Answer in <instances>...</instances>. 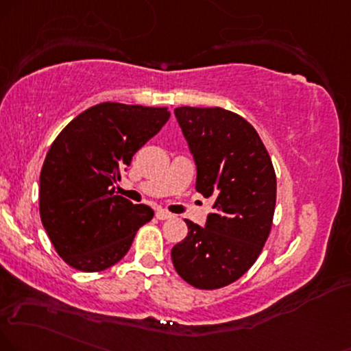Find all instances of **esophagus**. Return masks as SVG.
Listing matches in <instances>:
<instances>
[{
	"mask_svg": "<svg viewBox=\"0 0 351 351\" xmlns=\"http://www.w3.org/2000/svg\"><path fill=\"white\" fill-rule=\"evenodd\" d=\"M156 218H158V219H169V218H172V215L169 213L167 210H158V211H156Z\"/></svg>",
	"mask_w": 351,
	"mask_h": 351,
	"instance_id": "34e87169",
	"label": "esophagus"
}]
</instances>
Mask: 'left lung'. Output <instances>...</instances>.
I'll use <instances>...</instances> for the list:
<instances>
[{"mask_svg": "<svg viewBox=\"0 0 351 351\" xmlns=\"http://www.w3.org/2000/svg\"><path fill=\"white\" fill-rule=\"evenodd\" d=\"M197 164L195 189L213 200L205 226L185 219L187 237L171 250L180 278L198 289L239 280L270 234L276 176L270 154L247 120L221 107L174 110Z\"/></svg>", "mask_w": 351, "mask_h": 351, "instance_id": "1", "label": "left lung"}]
</instances>
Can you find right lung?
I'll use <instances>...</instances> for the list:
<instances>
[{"label":"right lung","instance_id":"add662e5","mask_svg":"<svg viewBox=\"0 0 351 351\" xmlns=\"http://www.w3.org/2000/svg\"><path fill=\"white\" fill-rule=\"evenodd\" d=\"M167 107L102 102L81 112L51 143L40 171V219L56 254L81 271L122 261L136 231L151 221L148 205L117 195L114 184L149 141Z\"/></svg>","mask_w":351,"mask_h":351}]
</instances>
